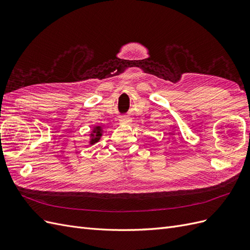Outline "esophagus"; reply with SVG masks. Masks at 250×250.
Here are the masks:
<instances>
[{
  "label": "esophagus",
  "mask_w": 250,
  "mask_h": 250,
  "mask_svg": "<svg viewBox=\"0 0 250 250\" xmlns=\"http://www.w3.org/2000/svg\"><path fill=\"white\" fill-rule=\"evenodd\" d=\"M129 121H130L129 118H127V117H125V116L120 118V122H121V123H129Z\"/></svg>",
  "instance_id": "34e87169"
}]
</instances>
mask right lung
<instances>
[{"mask_svg": "<svg viewBox=\"0 0 250 250\" xmlns=\"http://www.w3.org/2000/svg\"><path fill=\"white\" fill-rule=\"evenodd\" d=\"M101 135H102V128L100 126H96L95 129L93 130V133L90 134V137H92V139H90V144L93 145V144L97 143L100 140Z\"/></svg>", "mask_w": 250, "mask_h": 250, "instance_id": "add662e5", "label": "right lung"}]
</instances>
